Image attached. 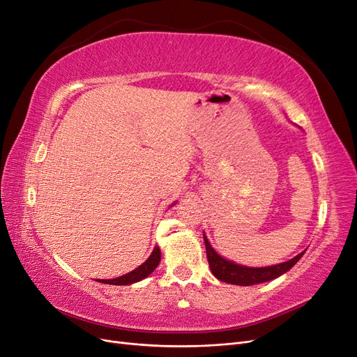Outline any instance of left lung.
Instances as JSON below:
<instances>
[{
    "instance_id": "obj_1",
    "label": "left lung",
    "mask_w": 357,
    "mask_h": 357,
    "mask_svg": "<svg viewBox=\"0 0 357 357\" xmlns=\"http://www.w3.org/2000/svg\"><path fill=\"white\" fill-rule=\"evenodd\" d=\"M204 243H205V250H207V259H208V265L213 275L215 278H219L220 282L236 284V286H252V284L265 283V282H269V280H274L280 275H283L299 261L302 255L305 253L302 252L294 259H290V261L278 264V265L264 266V268H250V266L238 265L232 261H226V259H223L220 255H218V252L214 250L205 235H204Z\"/></svg>"
}]
</instances>
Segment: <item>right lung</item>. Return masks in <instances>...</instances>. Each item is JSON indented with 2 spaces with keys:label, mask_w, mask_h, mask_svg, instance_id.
<instances>
[{
  "label": "right lung",
  "mask_w": 357,
  "mask_h": 357,
  "mask_svg": "<svg viewBox=\"0 0 357 357\" xmlns=\"http://www.w3.org/2000/svg\"><path fill=\"white\" fill-rule=\"evenodd\" d=\"M160 262V248L159 247H155L152 255L149 256L147 261L139 265L138 268H135L134 271L128 273L122 277H117V278H113V280H101V283H105V284H114V286H126V284H132V283H137L139 282V280L146 278L147 275L152 274L156 266L159 265Z\"/></svg>",
  "instance_id": "obj_1"
}]
</instances>
